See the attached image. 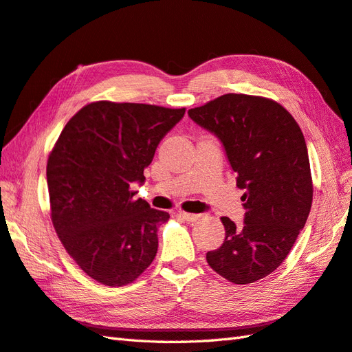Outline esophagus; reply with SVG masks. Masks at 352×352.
Returning a JSON list of instances; mask_svg holds the SVG:
<instances>
[{"instance_id": "esophagus-1", "label": "esophagus", "mask_w": 352, "mask_h": 352, "mask_svg": "<svg viewBox=\"0 0 352 352\" xmlns=\"http://www.w3.org/2000/svg\"><path fill=\"white\" fill-rule=\"evenodd\" d=\"M179 217H183L186 221H188V223H196V221H199L200 218H202V215L187 214V212H179Z\"/></svg>"}]
</instances>
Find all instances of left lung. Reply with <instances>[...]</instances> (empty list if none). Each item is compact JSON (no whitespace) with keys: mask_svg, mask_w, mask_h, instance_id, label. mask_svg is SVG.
<instances>
[{"mask_svg":"<svg viewBox=\"0 0 352 352\" xmlns=\"http://www.w3.org/2000/svg\"><path fill=\"white\" fill-rule=\"evenodd\" d=\"M223 143L236 186L245 190L243 226L223 217L226 239L206 261L236 285L254 283L283 263L313 204L308 150L294 116L274 100L224 94L188 110Z\"/></svg>","mask_w":352,"mask_h":352,"instance_id":"1","label":"left lung"}]
</instances>
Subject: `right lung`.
Segmentation results:
<instances>
[{
	"label": "right lung",
	"mask_w": 352,
	"mask_h": 352,
	"mask_svg": "<svg viewBox=\"0 0 352 352\" xmlns=\"http://www.w3.org/2000/svg\"><path fill=\"white\" fill-rule=\"evenodd\" d=\"M186 109L94 102L70 118L48 156L56 233L84 273L106 286L133 283L157 252L165 210L134 199V183Z\"/></svg>",
	"instance_id": "right-lung-1"
}]
</instances>
